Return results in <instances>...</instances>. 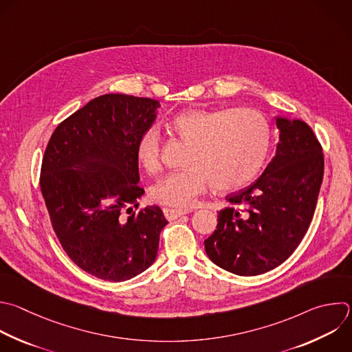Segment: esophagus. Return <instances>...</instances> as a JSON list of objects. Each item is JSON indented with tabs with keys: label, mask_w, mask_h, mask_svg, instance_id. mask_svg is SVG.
Masks as SVG:
<instances>
[{
	"label": "esophagus",
	"mask_w": 352,
	"mask_h": 352,
	"mask_svg": "<svg viewBox=\"0 0 352 352\" xmlns=\"http://www.w3.org/2000/svg\"><path fill=\"white\" fill-rule=\"evenodd\" d=\"M163 212H164V217H166L168 221H174V219L179 218L181 215L188 214V212H189V210H178V208L164 207V208H163Z\"/></svg>",
	"instance_id": "obj_1"
}]
</instances>
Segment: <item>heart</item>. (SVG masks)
<instances>
[{
    "mask_svg": "<svg viewBox=\"0 0 352 352\" xmlns=\"http://www.w3.org/2000/svg\"><path fill=\"white\" fill-rule=\"evenodd\" d=\"M171 127L189 142L186 168L160 178L149 190L155 203L185 208L211 185L219 192L236 190L261 170L271 145V129L254 109L184 110ZM135 157L149 174L162 168V141L157 129L145 130L137 141Z\"/></svg>",
    "mask_w": 352,
    "mask_h": 352,
    "instance_id": "b5f03b06",
    "label": "heart"
}]
</instances>
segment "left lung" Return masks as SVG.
I'll use <instances>...</instances> for the list:
<instances>
[{"label": "left lung", "instance_id": "8db88e82", "mask_svg": "<svg viewBox=\"0 0 352 352\" xmlns=\"http://www.w3.org/2000/svg\"><path fill=\"white\" fill-rule=\"evenodd\" d=\"M279 142L272 162L250 186L226 196L212 235L204 241L219 268L254 276L286 261L312 221L323 178L322 146L302 120L276 117Z\"/></svg>", "mask_w": 352, "mask_h": 352}]
</instances>
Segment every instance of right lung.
<instances>
[{
	"label": "right lung",
	"mask_w": 352,
	"mask_h": 352,
	"mask_svg": "<svg viewBox=\"0 0 352 352\" xmlns=\"http://www.w3.org/2000/svg\"><path fill=\"white\" fill-rule=\"evenodd\" d=\"M159 102L100 95L54 131L40 175L56 238L69 258L103 280H129L148 270L167 225L157 206L138 210L135 145L156 119Z\"/></svg>",
	"instance_id": "1"
}]
</instances>
